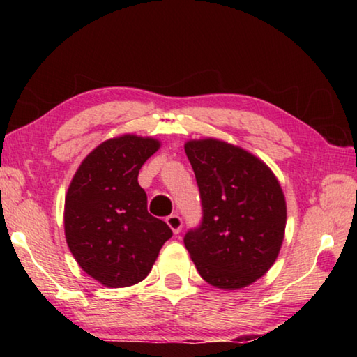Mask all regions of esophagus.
Instances as JSON below:
<instances>
[{
    "label": "esophagus",
    "instance_id": "esophagus-1",
    "mask_svg": "<svg viewBox=\"0 0 357 357\" xmlns=\"http://www.w3.org/2000/svg\"><path fill=\"white\" fill-rule=\"evenodd\" d=\"M167 223L168 227H170L173 229L174 234H178L181 231V228H183V219L178 214H172L167 217Z\"/></svg>",
    "mask_w": 357,
    "mask_h": 357
}]
</instances>
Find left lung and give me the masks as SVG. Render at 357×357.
Listing matches in <instances>:
<instances>
[{
    "mask_svg": "<svg viewBox=\"0 0 357 357\" xmlns=\"http://www.w3.org/2000/svg\"><path fill=\"white\" fill-rule=\"evenodd\" d=\"M202 198V223L184 244L209 285L239 289L263 277L283 243L287 203L271 168L215 138L184 144Z\"/></svg>",
    "mask_w": 357,
    "mask_h": 357,
    "instance_id": "left-lung-1",
    "label": "left lung"
}]
</instances>
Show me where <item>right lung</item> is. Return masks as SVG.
<instances>
[{
  "mask_svg": "<svg viewBox=\"0 0 357 357\" xmlns=\"http://www.w3.org/2000/svg\"><path fill=\"white\" fill-rule=\"evenodd\" d=\"M159 140L121 135L93 149L72 178L64 203V233L80 268L110 288L149 274L173 231L148 213L138 172Z\"/></svg>",
  "mask_w": 357,
  "mask_h": 357,
  "instance_id": "right-lung-1",
  "label": "right lung"
}]
</instances>
